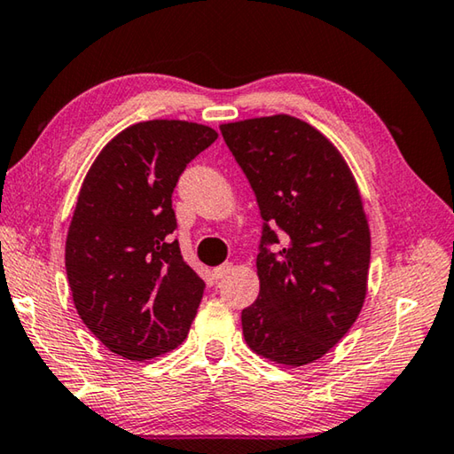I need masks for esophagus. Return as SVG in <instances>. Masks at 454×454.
<instances>
[{
	"label": "esophagus",
	"mask_w": 454,
	"mask_h": 454,
	"mask_svg": "<svg viewBox=\"0 0 454 454\" xmlns=\"http://www.w3.org/2000/svg\"><path fill=\"white\" fill-rule=\"evenodd\" d=\"M231 271H233L231 263H223V265L213 269V277H215V279H223V277H227Z\"/></svg>",
	"instance_id": "esophagus-1"
}]
</instances>
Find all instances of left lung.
Instances as JSON below:
<instances>
[{"instance_id": "1", "label": "left lung", "mask_w": 454, "mask_h": 454, "mask_svg": "<svg viewBox=\"0 0 454 454\" xmlns=\"http://www.w3.org/2000/svg\"><path fill=\"white\" fill-rule=\"evenodd\" d=\"M255 193L261 219L259 297L243 309V337L281 364L313 363L361 313L371 235L343 157L301 119L273 115L221 125Z\"/></svg>"}]
</instances>
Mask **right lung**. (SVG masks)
<instances>
[{
  "label": "right lung",
  "mask_w": 454,
  "mask_h": 454,
  "mask_svg": "<svg viewBox=\"0 0 454 454\" xmlns=\"http://www.w3.org/2000/svg\"><path fill=\"white\" fill-rule=\"evenodd\" d=\"M211 127L155 119L111 139L79 191L66 269L82 321L109 351L153 359L187 337L205 283L181 257L171 207Z\"/></svg>",
  "instance_id": "right-lung-1"
}]
</instances>
